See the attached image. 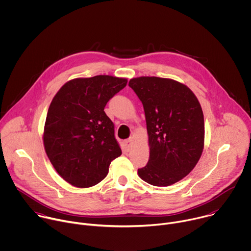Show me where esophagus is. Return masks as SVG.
Here are the masks:
<instances>
[{
  "mask_svg": "<svg viewBox=\"0 0 251 251\" xmlns=\"http://www.w3.org/2000/svg\"><path fill=\"white\" fill-rule=\"evenodd\" d=\"M124 144L127 148V150H130L131 147H132V144H133V138H130V139H127L124 141Z\"/></svg>",
  "mask_w": 251,
  "mask_h": 251,
  "instance_id": "1",
  "label": "esophagus"
}]
</instances>
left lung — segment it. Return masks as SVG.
<instances>
[{"instance_id":"left-lung-1","label":"left lung","mask_w":251,"mask_h":251,"mask_svg":"<svg viewBox=\"0 0 251 251\" xmlns=\"http://www.w3.org/2000/svg\"><path fill=\"white\" fill-rule=\"evenodd\" d=\"M129 86L144 107L150 157L138 169L143 181L168 187L193 171L204 142V121L201 104L185 84L170 78L141 76Z\"/></svg>"}]
</instances>
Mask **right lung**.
Masks as SVG:
<instances>
[{
	"mask_svg": "<svg viewBox=\"0 0 251 251\" xmlns=\"http://www.w3.org/2000/svg\"><path fill=\"white\" fill-rule=\"evenodd\" d=\"M126 84V78L111 75L75 78L54 95L46 119L44 146L68 184L76 188L97 185L122 154L104 107Z\"/></svg>",
	"mask_w": 251,
	"mask_h": 251,
	"instance_id": "right-lung-1",
	"label": "right lung"
}]
</instances>
